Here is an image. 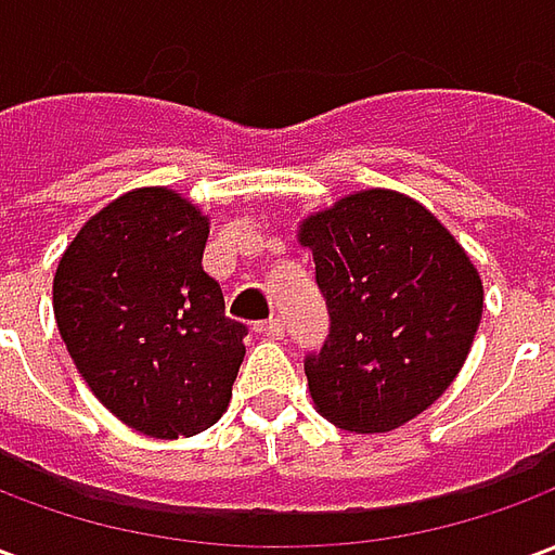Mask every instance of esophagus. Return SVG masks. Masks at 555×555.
Returning <instances> with one entry per match:
<instances>
[{"label":"esophagus","instance_id":"esophagus-1","mask_svg":"<svg viewBox=\"0 0 555 555\" xmlns=\"http://www.w3.org/2000/svg\"><path fill=\"white\" fill-rule=\"evenodd\" d=\"M255 333H258V336H267V338H282V333H285V324H282L279 318H267V321H258V324H255Z\"/></svg>","mask_w":555,"mask_h":555}]
</instances>
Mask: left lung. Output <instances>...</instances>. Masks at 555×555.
Returning a JSON list of instances; mask_svg holds the SVG:
<instances>
[{
    "mask_svg": "<svg viewBox=\"0 0 555 555\" xmlns=\"http://www.w3.org/2000/svg\"><path fill=\"white\" fill-rule=\"evenodd\" d=\"M330 336L302 369L321 416L384 434L428 410L461 372L481 321V279L434 214L365 190L302 222Z\"/></svg>",
    "mask_w": 555,
    "mask_h": 555,
    "instance_id": "left-lung-1",
    "label": "left lung"
}]
</instances>
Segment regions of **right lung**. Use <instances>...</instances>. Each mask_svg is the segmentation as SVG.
I'll list each match as a JSON object with an SVG mask.
<instances>
[{
	"label": "right lung",
	"instance_id": "add662e5",
	"mask_svg": "<svg viewBox=\"0 0 555 555\" xmlns=\"http://www.w3.org/2000/svg\"><path fill=\"white\" fill-rule=\"evenodd\" d=\"M207 217L163 186L115 198L59 261L53 309L82 380L147 437L210 428L229 408L246 324L202 267Z\"/></svg>",
	"mask_w": 555,
	"mask_h": 555
}]
</instances>
